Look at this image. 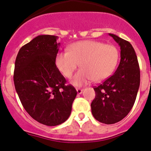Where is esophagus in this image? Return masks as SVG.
Listing matches in <instances>:
<instances>
[{
  "instance_id": "1",
  "label": "esophagus",
  "mask_w": 151,
  "mask_h": 151,
  "mask_svg": "<svg viewBox=\"0 0 151 151\" xmlns=\"http://www.w3.org/2000/svg\"><path fill=\"white\" fill-rule=\"evenodd\" d=\"M77 93H79V94H81V93H82L83 89H77Z\"/></svg>"
}]
</instances>
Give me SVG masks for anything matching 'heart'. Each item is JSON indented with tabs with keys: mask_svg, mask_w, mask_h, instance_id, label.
Wrapping results in <instances>:
<instances>
[{
	"mask_svg": "<svg viewBox=\"0 0 151 151\" xmlns=\"http://www.w3.org/2000/svg\"><path fill=\"white\" fill-rule=\"evenodd\" d=\"M119 59V50L115 46L84 40L71 45L68 52H58L56 65L64 77L70 78L79 64L81 69L71 82L76 86H81L91 79L100 81L109 77L116 69Z\"/></svg>",
	"mask_w": 151,
	"mask_h": 151,
	"instance_id": "1",
	"label": "heart"
}]
</instances>
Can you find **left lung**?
I'll return each instance as SVG.
<instances>
[{
    "mask_svg": "<svg viewBox=\"0 0 151 151\" xmlns=\"http://www.w3.org/2000/svg\"><path fill=\"white\" fill-rule=\"evenodd\" d=\"M119 44L121 61L115 73L93 88L96 96L91 104L96 120L113 124L125 118L132 109L140 86V69L131 44L114 34H109Z\"/></svg>",
    "mask_w": 151,
    "mask_h": 151,
    "instance_id": "left-lung-1",
    "label": "left lung"
}]
</instances>
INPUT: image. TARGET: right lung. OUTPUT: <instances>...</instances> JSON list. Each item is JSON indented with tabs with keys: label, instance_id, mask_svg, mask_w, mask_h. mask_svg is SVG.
I'll list each match as a JSON object with an SVG mask.
<instances>
[{
	"label": "right lung",
	"instance_id": "1",
	"mask_svg": "<svg viewBox=\"0 0 151 151\" xmlns=\"http://www.w3.org/2000/svg\"><path fill=\"white\" fill-rule=\"evenodd\" d=\"M58 36L42 35L19 50L13 75L15 88L24 109L32 119L54 126L67 120L77 91L55 64Z\"/></svg>",
	"mask_w": 151,
	"mask_h": 151
}]
</instances>
